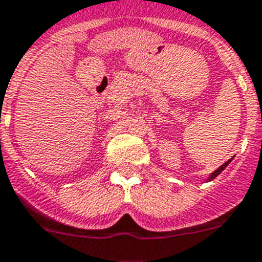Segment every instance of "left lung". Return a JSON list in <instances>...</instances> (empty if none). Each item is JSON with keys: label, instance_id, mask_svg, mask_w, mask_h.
<instances>
[{"label": "left lung", "instance_id": "obj_1", "mask_svg": "<svg viewBox=\"0 0 262 262\" xmlns=\"http://www.w3.org/2000/svg\"><path fill=\"white\" fill-rule=\"evenodd\" d=\"M230 161H231V160H229V161H227V162H225V164L222 165V166H221V167H217L216 170H215V171H214V173H212V174H211V176H210V177H208V181H211V180H214V179H215V177H216V176H217V174H219V173H221V171H222V170H225V169H226V166H227V165H229V164H230Z\"/></svg>", "mask_w": 262, "mask_h": 262}]
</instances>
